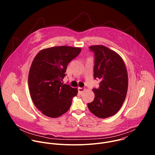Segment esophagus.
<instances>
[{
    "label": "esophagus",
    "instance_id": "obj_1",
    "mask_svg": "<svg viewBox=\"0 0 155 155\" xmlns=\"http://www.w3.org/2000/svg\"><path fill=\"white\" fill-rule=\"evenodd\" d=\"M84 90H85V89H84V88H83V87H78V91L79 94H82Z\"/></svg>",
    "mask_w": 155,
    "mask_h": 155
}]
</instances>
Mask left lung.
Returning a JSON list of instances; mask_svg holds the SVG:
<instances>
[{
	"instance_id": "left-lung-1",
	"label": "left lung",
	"mask_w": 155,
	"mask_h": 155,
	"mask_svg": "<svg viewBox=\"0 0 155 155\" xmlns=\"http://www.w3.org/2000/svg\"><path fill=\"white\" fill-rule=\"evenodd\" d=\"M94 53V78L101 81L93 88L94 101L87 104L90 112L100 118L115 115L121 107L127 91L128 77L123 59L103 45L89 48Z\"/></svg>"
}]
</instances>
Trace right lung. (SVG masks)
Here are the masks:
<instances>
[{"instance_id": "right-lung-1", "label": "right lung", "mask_w": 155, "mask_h": 155, "mask_svg": "<svg viewBox=\"0 0 155 155\" xmlns=\"http://www.w3.org/2000/svg\"><path fill=\"white\" fill-rule=\"evenodd\" d=\"M80 48L60 46L41 50L31 64L28 84L31 97L45 116L57 118L68 111L77 88L63 84L68 64L81 52Z\"/></svg>"}]
</instances>
